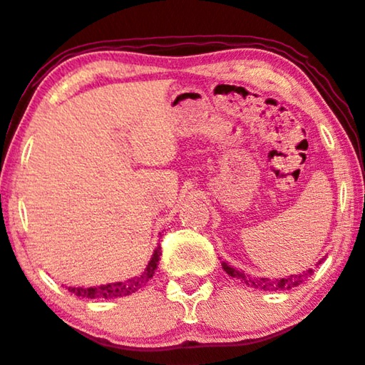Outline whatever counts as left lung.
Listing matches in <instances>:
<instances>
[{
    "label": "left lung",
    "mask_w": 365,
    "mask_h": 365,
    "mask_svg": "<svg viewBox=\"0 0 365 365\" xmlns=\"http://www.w3.org/2000/svg\"><path fill=\"white\" fill-rule=\"evenodd\" d=\"M221 265L227 275L243 280L247 285H252V287H255V289H260V291H291L292 287L299 285L302 280L308 279L309 275L313 274V269H309V270L302 272V274L291 275V277H287V279H263V277H250V275H245L243 272L235 270L232 267L227 265L226 262H222Z\"/></svg>",
    "instance_id": "1"
}]
</instances>
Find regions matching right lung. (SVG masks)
<instances>
[{"mask_svg":"<svg viewBox=\"0 0 365 365\" xmlns=\"http://www.w3.org/2000/svg\"><path fill=\"white\" fill-rule=\"evenodd\" d=\"M160 255L161 247H158L155 250V253H153V258L148 263L146 270H144L139 277L129 279L125 280V282L100 285V287H68V291L76 294V296L88 297V299H113V297L129 296V294L139 291L143 285H146L148 280L155 275L158 262H160Z\"/></svg>","mask_w":365,"mask_h":365,"instance_id":"add662e5","label":"right lung"}]
</instances>
